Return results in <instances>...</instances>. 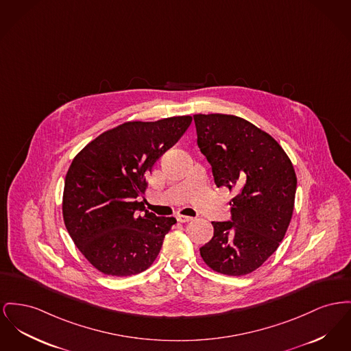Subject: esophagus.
<instances>
[{
    "label": "esophagus",
    "mask_w": 351,
    "mask_h": 351,
    "mask_svg": "<svg viewBox=\"0 0 351 351\" xmlns=\"http://www.w3.org/2000/svg\"><path fill=\"white\" fill-rule=\"evenodd\" d=\"M176 220H178L179 223H188V221H192L193 217L186 216V215H178V216H176Z\"/></svg>",
    "instance_id": "1"
}]
</instances>
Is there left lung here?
<instances>
[{"label":"left lung","mask_w":351,"mask_h":351,"mask_svg":"<svg viewBox=\"0 0 351 351\" xmlns=\"http://www.w3.org/2000/svg\"><path fill=\"white\" fill-rule=\"evenodd\" d=\"M193 119L216 186L234 195L229 203L232 221H212L213 237L200 254L217 273L245 276L260 268L285 237L295 171L280 143L245 119L227 114H196Z\"/></svg>","instance_id":"1"}]
</instances>
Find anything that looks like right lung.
I'll use <instances>...</instances> for the list:
<instances>
[{
	"instance_id": "right-lung-1",
	"label": "right lung",
	"mask_w": 351,
	"mask_h": 351,
	"mask_svg": "<svg viewBox=\"0 0 351 351\" xmlns=\"http://www.w3.org/2000/svg\"><path fill=\"white\" fill-rule=\"evenodd\" d=\"M192 117L124 122L84 145L64 178L66 229L101 273L125 277L156 260L175 217L145 210V176L186 132Z\"/></svg>"
}]
</instances>
